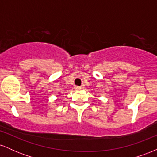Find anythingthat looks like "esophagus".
I'll use <instances>...</instances> for the list:
<instances>
[{
  "label": "esophagus",
  "instance_id": "1",
  "mask_svg": "<svg viewBox=\"0 0 157 157\" xmlns=\"http://www.w3.org/2000/svg\"><path fill=\"white\" fill-rule=\"evenodd\" d=\"M75 89L80 90V89H81V87H80V86H75Z\"/></svg>",
  "mask_w": 157,
  "mask_h": 157
}]
</instances>
